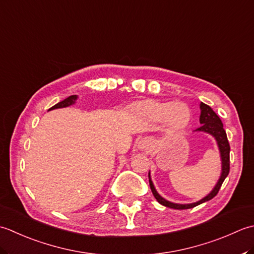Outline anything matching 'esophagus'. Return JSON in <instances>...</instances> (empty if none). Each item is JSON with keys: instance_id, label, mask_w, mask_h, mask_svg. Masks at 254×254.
Wrapping results in <instances>:
<instances>
[{"instance_id": "1", "label": "esophagus", "mask_w": 254, "mask_h": 254, "mask_svg": "<svg viewBox=\"0 0 254 254\" xmlns=\"http://www.w3.org/2000/svg\"><path fill=\"white\" fill-rule=\"evenodd\" d=\"M150 144H151V142H150L149 139H141L140 140V143H139V147H140L141 149H149L150 148Z\"/></svg>"}]
</instances>
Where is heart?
I'll return each mask as SVG.
<instances>
[{"instance_id": "b5f03b06", "label": "heart", "mask_w": 254, "mask_h": 254, "mask_svg": "<svg viewBox=\"0 0 254 254\" xmlns=\"http://www.w3.org/2000/svg\"><path fill=\"white\" fill-rule=\"evenodd\" d=\"M136 110L152 123H167L173 131H179L189 126L192 112L185 103L173 102H143Z\"/></svg>"}]
</instances>
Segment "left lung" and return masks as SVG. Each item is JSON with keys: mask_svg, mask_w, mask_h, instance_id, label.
Here are the masks:
<instances>
[{"mask_svg": "<svg viewBox=\"0 0 254 254\" xmlns=\"http://www.w3.org/2000/svg\"><path fill=\"white\" fill-rule=\"evenodd\" d=\"M200 108V116H199V123L201 125L195 129L194 131H198V132H206L213 136L215 138V140L217 142V146H218L219 149V153H220V160H221V173L218 182L216 183L214 186V189L211 190V192L206 195L204 198H201L198 201H195V203H190V204H178V203H172L168 199L163 198L161 195H160L156 188L151 181V177H150V172H149V184H150V189H151V192L153 194L154 197L159 201L160 204L169 207V208H173V209H189V208H193V207L197 206L201 203H205V201L209 200L211 198H214L215 196L218 193V190H220L221 184L224 183L225 179L227 178V175L229 174V170H230V158H229V153H230V146L228 142V139H227V134L224 129V125L220 121V118L218 115L211 110V107L208 106L207 104H204V103H200L199 105Z\"/></svg>", "mask_w": 254, "mask_h": 254, "instance_id": "left-lung-1", "label": "left lung"}]
</instances>
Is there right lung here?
I'll return each mask as SVG.
<instances>
[{
  "label": "right lung",
  "mask_w": 254,
  "mask_h": 254,
  "mask_svg": "<svg viewBox=\"0 0 254 254\" xmlns=\"http://www.w3.org/2000/svg\"><path fill=\"white\" fill-rule=\"evenodd\" d=\"M77 100V95H71L69 97L64 98V101H61L59 103H57L56 105H54L53 107H50L48 111H53V110H56V108H64V107H68V106H71L75 104V101Z\"/></svg>",
  "instance_id": "right-lung-1"
}]
</instances>
